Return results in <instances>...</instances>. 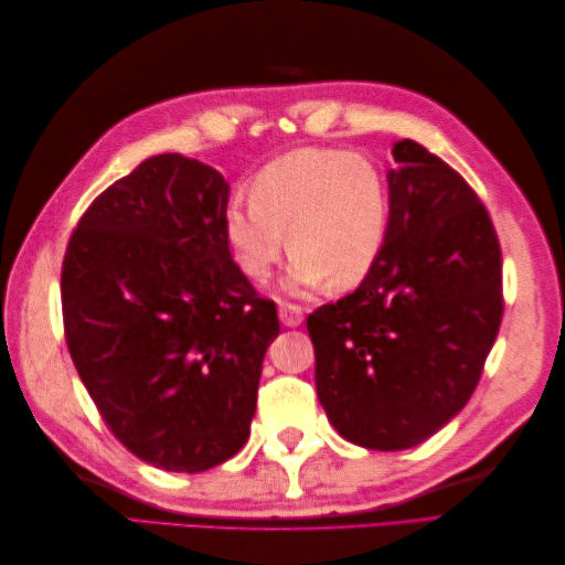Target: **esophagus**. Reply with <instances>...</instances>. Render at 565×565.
Masks as SVG:
<instances>
[{"mask_svg":"<svg viewBox=\"0 0 565 565\" xmlns=\"http://www.w3.org/2000/svg\"><path fill=\"white\" fill-rule=\"evenodd\" d=\"M279 320L286 328H298L303 322V308L296 303H281L279 306Z\"/></svg>","mask_w":565,"mask_h":565,"instance_id":"esophagus-1","label":"esophagus"}]
</instances>
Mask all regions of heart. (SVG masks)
Masks as SVG:
<instances>
[{"mask_svg": "<svg viewBox=\"0 0 565 565\" xmlns=\"http://www.w3.org/2000/svg\"><path fill=\"white\" fill-rule=\"evenodd\" d=\"M391 189L364 154L301 148L264 164L249 184V206L231 203L225 243L247 279L264 284L289 237L284 291L308 296L330 284L350 291L369 279L386 249Z\"/></svg>", "mask_w": 565, "mask_h": 565, "instance_id": "heart-1", "label": "heart"}]
</instances>
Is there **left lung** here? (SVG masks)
<instances>
[{"label": "left lung", "mask_w": 565, "mask_h": 565, "mask_svg": "<svg viewBox=\"0 0 565 565\" xmlns=\"http://www.w3.org/2000/svg\"><path fill=\"white\" fill-rule=\"evenodd\" d=\"M386 249L359 289L308 316L330 425L401 451L461 413L502 320L495 227L459 172L415 140L393 146Z\"/></svg>", "instance_id": "left-lung-1"}]
</instances>
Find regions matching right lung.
<instances>
[{
  "mask_svg": "<svg viewBox=\"0 0 565 565\" xmlns=\"http://www.w3.org/2000/svg\"><path fill=\"white\" fill-rule=\"evenodd\" d=\"M231 184L167 152L92 203L63 262L72 362L138 459L199 473L249 437L262 362L279 334L225 243Z\"/></svg>",
  "mask_w": 565,
  "mask_h": 565,
  "instance_id": "obj_1",
  "label": "right lung"
}]
</instances>
